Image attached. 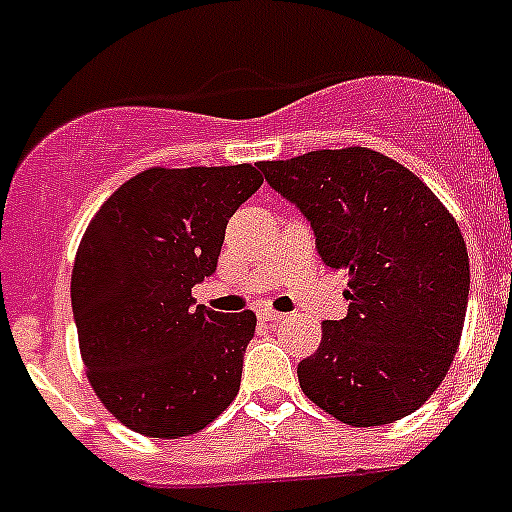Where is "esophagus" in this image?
<instances>
[{"instance_id": "esophagus-1", "label": "esophagus", "mask_w": 512, "mask_h": 512, "mask_svg": "<svg viewBox=\"0 0 512 512\" xmlns=\"http://www.w3.org/2000/svg\"><path fill=\"white\" fill-rule=\"evenodd\" d=\"M259 319L269 321V324H279V321L284 319V314H281V311H274V309H261Z\"/></svg>"}]
</instances>
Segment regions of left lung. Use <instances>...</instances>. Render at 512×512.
Here are the masks:
<instances>
[{
    "instance_id": "obj_1",
    "label": "left lung",
    "mask_w": 512,
    "mask_h": 512,
    "mask_svg": "<svg viewBox=\"0 0 512 512\" xmlns=\"http://www.w3.org/2000/svg\"><path fill=\"white\" fill-rule=\"evenodd\" d=\"M259 168L311 223L324 266L349 276L347 316L321 324L319 349L296 369L304 394L352 427L420 410L465 324L470 259L455 218L377 150H311Z\"/></svg>"
}]
</instances>
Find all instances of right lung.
<instances>
[{"instance_id": "obj_1", "label": "right lung", "mask_w": 512, "mask_h": 512, "mask_svg": "<svg viewBox=\"0 0 512 512\" xmlns=\"http://www.w3.org/2000/svg\"><path fill=\"white\" fill-rule=\"evenodd\" d=\"M253 165L148 168L107 198L72 269L87 379L145 437L196 435L233 402L256 314H221L191 289L216 271L228 218L259 191Z\"/></svg>"}]
</instances>
